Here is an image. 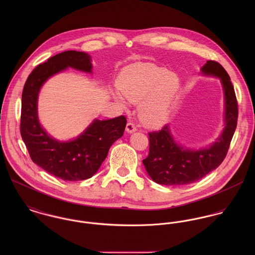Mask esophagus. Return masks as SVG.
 Here are the masks:
<instances>
[{"mask_svg":"<svg viewBox=\"0 0 255 255\" xmlns=\"http://www.w3.org/2000/svg\"><path fill=\"white\" fill-rule=\"evenodd\" d=\"M136 129H137V128H136V126H135V124H134V123H132V122H128V123L127 124L126 130H127L128 132L131 133V132H134Z\"/></svg>","mask_w":255,"mask_h":255,"instance_id":"obj_1","label":"esophagus"}]
</instances>
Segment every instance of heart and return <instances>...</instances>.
<instances>
[{
    "label": "heart",
    "instance_id": "b5f03b06",
    "mask_svg": "<svg viewBox=\"0 0 255 255\" xmlns=\"http://www.w3.org/2000/svg\"><path fill=\"white\" fill-rule=\"evenodd\" d=\"M120 91L129 102L140 103V118L149 127H161L170 114L178 94L180 81L175 74L152 64H139L128 69L119 81ZM122 96V97H123ZM119 93L115 98L126 106Z\"/></svg>",
    "mask_w": 255,
    "mask_h": 255
}]
</instances>
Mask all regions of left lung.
I'll return each mask as SVG.
<instances>
[{"instance_id":"1","label":"left lung","mask_w":255,"mask_h":255,"mask_svg":"<svg viewBox=\"0 0 255 255\" xmlns=\"http://www.w3.org/2000/svg\"><path fill=\"white\" fill-rule=\"evenodd\" d=\"M205 75L219 77L225 98V128L216 142L200 150L187 149L176 143L168 126L149 135V155L142 163L149 177L159 184L184 185L197 182L215 170L224 161L238 123V101L231 78L215 61L201 68Z\"/></svg>"}]
</instances>
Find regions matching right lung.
<instances>
[{
    "mask_svg": "<svg viewBox=\"0 0 255 255\" xmlns=\"http://www.w3.org/2000/svg\"><path fill=\"white\" fill-rule=\"evenodd\" d=\"M67 68L92 73L91 58L84 52L66 51L38 65L29 74L21 97L20 134L35 164L59 179L75 182L89 179L98 171L111 145L123 136L127 119L94 120L72 141L61 142L49 136L38 121V93L48 78Z\"/></svg>",
    "mask_w": 255,
    "mask_h": 255,
    "instance_id": "obj_1",
    "label": "right lung"
}]
</instances>
